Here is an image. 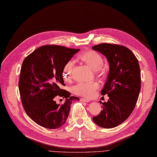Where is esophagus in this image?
<instances>
[{"label":"esophagus","mask_w":157,"mask_h":157,"mask_svg":"<svg viewBox=\"0 0 157 157\" xmlns=\"http://www.w3.org/2000/svg\"><path fill=\"white\" fill-rule=\"evenodd\" d=\"M80 101H83V102H86V103L90 102V101L89 100H87V99H85V98H80Z\"/></svg>","instance_id":"esophagus-1"}]
</instances>
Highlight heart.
Listing matches in <instances>:
<instances>
[{
    "mask_svg": "<svg viewBox=\"0 0 157 157\" xmlns=\"http://www.w3.org/2000/svg\"><path fill=\"white\" fill-rule=\"evenodd\" d=\"M80 59L94 71L101 69L104 60L100 54L95 51L90 50L80 55ZM75 61L70 59L67 61L63 69V77L65 81L69 82L72 79ZM99 88V84L97 82H80L73 88V92L75 94L90 98L94 96L96 92Z\"/></svg>",
    "mask_w": 157,
    "mask_h": 157,
    "instance_id": "obj_1",
    "label": "heart"
}]
</instances>
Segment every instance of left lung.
Segmentation results:
<instances>
[{
    "label": "left lung",
    "instance_id": "left-lung-1",
    "mask_svg": "<svg viewBox=\"0 0 157 157\" xmlns=\"http://www.w3.org/2000/svg\"><path fill=\"white\" fill-rule=\"evenodd\" d=\"M106 57L109 74L101 95L109 99L102 103V110L93 117L96 125L113 128L125 121L132 113L141 90V71L139 62L132 52L125 46L100 44L92 48Z\"/></svg>",
    "mask_w": 157,
    "mask_h": 157
}]
</instances>
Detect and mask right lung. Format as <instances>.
I'll return each mask as SVG.
<instances>
[{"label":"right lung","instance_id":"1","mask_svg":"<svg viewBox=\"0 0 157 157\" xmlns=\"http://www.w3.org/2000/svg\"><path fill=\"white\" fill-rule=\"evenodd\" d=\"M63 46L48 45L37 48L22 63L18 83L23 107L27 115L37 124L48 129H57L65 124L74 100L65 86L63 69L65 63L79 52ZM57 96L66 98L57 104Z\"/></svg>","mask_w":157,"mask_h":157}]
</instances>
